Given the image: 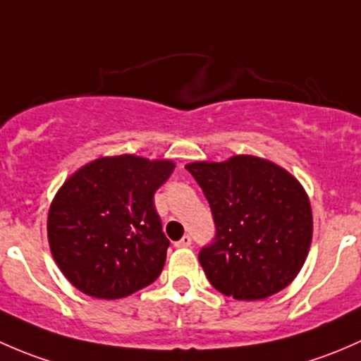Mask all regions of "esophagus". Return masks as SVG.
Wrapping results in <instances>:
<instances>
[{
    "label": "esophagus",
    "mask_w": 361,
    "mask_h": 361,
    "mask_svg": "<svg viewBox=\"0 0 361 361\" xmlns=\"http://www.w3.org/2000/svg\"><path fill=\"white\" fill-rule=\"evenodd\" d=\"M176 247H179V248H185V247H189V245H191V236H188V235H184L180 238L179 241H176Z\"/></svg>",
    "instance_id": "obj_1"
}]
</instances>
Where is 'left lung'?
Masks as SVG:
<instances>
[{"instance_id": "1", "label": "left lung", "mask_w": 361, "mask_h": 361, "mask_svg": "<svg viewBox=\"0 0 361 361\" xmlns=\"http://www.w3.org/2000/svg\"><path fill=\"white\" fill-rule=\"evenodd\" d=\"M185 169L205 192L217 231L198 254L208 281L238 300L266 299L290 285L313 238L302 184L276 163L252 154Z\"/></svg>"}]
</instances>
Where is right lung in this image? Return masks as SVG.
Returning <instances> with one entry per match:
<instances>
[{
	"mask_svg": "<svg viewBox=\"0 0 361 361\" xmlns=\"http://www.w3.org/2000/svg\"><path fill=\"white\" fill-rule=\"evenodd\" d=\"M176 169L172 159L102 156L78 169L51 200V255L73 287L95 299H121L161 273L170 241L154 192Z\"/></svg>",
	"mask_w": 361,
	"mask_h": 361,
	"instance_id": "1",
	"label": "right lung"
}]
</instances>
